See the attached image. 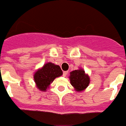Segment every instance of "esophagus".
Returning a JSON list of instances; mask_svg holds the SVG:
<instances>
[{
  "instance_id": "34e87169",
  "label": "esophagus",
  "mask_w": 126,
  "mask_h": 126,
  "mask_svg": "<svg viewBox=\"0 0 126 126\" xmlns=\"http://www.w3.org/2000/svg\"><path fill=\"white\" fill-rule=\"evenodd\" d=\"M67 75H68V71H64V72H63V76H64V77H66Z\"/></svg>"
}]
</instances>
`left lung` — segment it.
<instances>
[{
  "label": "left lung",
  "mask_w": 126,
  "mask_h": 126,
  "mask_svg": "<svg viewBox=\"0 0 126 126\" xmlns=\"http://www.w3.org/2000/svg\"><path fill=\"white\" fill-rule=\"evenodd\" d=\"M70 84L77 92H82L89 85L90 82V77L85 74L83 69L75 70L70 73Z\"/></svg>",
  "instance_id": "8db88e82"
}]
</instances>
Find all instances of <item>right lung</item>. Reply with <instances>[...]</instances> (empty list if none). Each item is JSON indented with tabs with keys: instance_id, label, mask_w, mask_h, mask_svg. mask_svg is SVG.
Here are the masks:
<instances>
[{
	"instance_id": "1",
	"label": "right lung",
	"mask_w": 126,
	"mask_h": 126,
	"mask_svg": "<svg viewBox=\"0 0 126 126\" xmlns=\"http://www.w3.org/2000/svg\"><path fill=\"white\" fill-rule=\"evenodd\" d=\"M63 74L58 65L48 62L38 69L34 74V80L37 88L41 91H46L54 79Z\"/></svg>"
}]
</instances>
